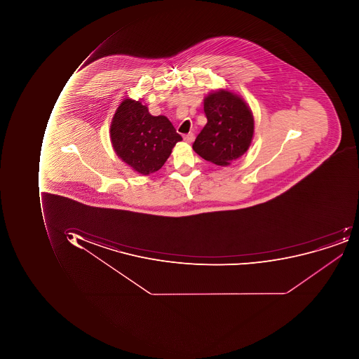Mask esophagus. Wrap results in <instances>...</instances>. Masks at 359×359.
Wrapping results in <instances>:
<instances>
[{
	"instance_id": "esophagus-1",
	"label": "esophagus",
	"mask_w": 359,
	"mask_h": 359,
	"mask_svg": "<svg viewBox=\"0 0 359 359\" xmlns=\"http://www.w3.org/2000/svg\"><path fill=\"white\" fill-rule=\"evenodd\" d=\"M183 140L187 143L193 142V140H194V134L189 133V134L184 135V136H183Z\"/></svg>"
}]
</instances>
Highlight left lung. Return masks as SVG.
Segmentation results:
<instances>
[{
    "label": "left lung",
    "instance_id": "left-lung-1",
    "mask_svg": "<svg viewBox=\"0 0 359 359\" xmlns=\"http://www.w3.org/2000/svg\"><path fill=\"white\" fill-rule=\"evenodd\" d=\"M207 124L193 143L204 160L227 166L243 156L255 132L252 112L244 99L226 89L209 93L204 99Z\"/></svg>",
    "mask_w": 359,
    "mask_h": 359
}]
</instances>
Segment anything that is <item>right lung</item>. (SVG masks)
<instances>
[{
  "mask_svg": "<svg viewBox=\"0 0 359 359\" xmlns=\"http://www.w3.org/2000/svg\"><path fill=\"white\" fill-rule=\"evenodd\" d=\"M117 156L143 176L162 168L182 137L164 115L153 116L140 101L124 99L110 127Z\"/></svg>",
  "mask_w": 359,
  "mask_h": 359,
  "instance_id": "add662e5",
  "label": "right lung"
}]
</instances>
